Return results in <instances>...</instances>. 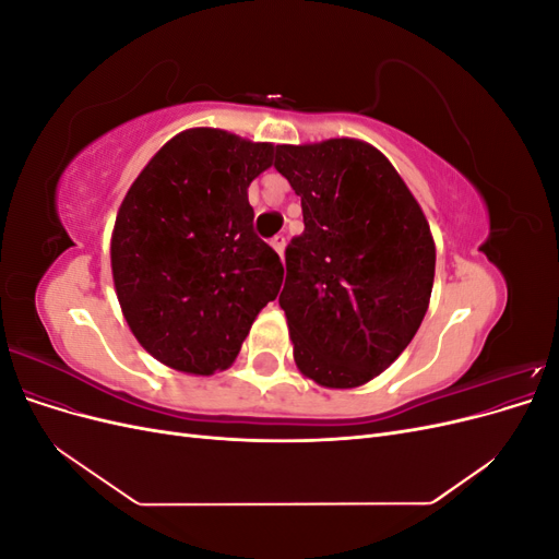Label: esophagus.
<instances>
[{"label": "esophagus", "instance_id": "1", "mask_svg": "<svg viewBox=\"0 0 559 559\" xmlns=\"http://www.w3.org/2000/svg\"><path fill=\"white\" fill-rule=\"evenodd\" d=\"M284 245H286V238H284V235H275V238L270 240V247H273V249L280 253V259L284 257Z\"/></svg>", "mask_w": 559, "mask_h": 559}]
</instances>
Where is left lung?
<instances>
[{"label":"left lung","instance_id":"8db88e82","mask_svg":"<svg viewBox=\"0 0 559 559\" xmlns=\"http://www.w3.org/2000/svg\"><path fill=\"white\" fill-rule=\"evenodd\" d=\"M275 170L300 195L280 306L300 373L366 384L396 361L427 314L436 247L427 216L376 146L280 144Z\"/></svg>","mask_w":559,"mask_h":559}]
</instances>
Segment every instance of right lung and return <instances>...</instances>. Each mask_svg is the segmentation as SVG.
I'll return each mask as SVG.
<instances>
[{"label":"right lung","instance_id":"obj_1","mask_svg":"<svg viewBox=\"0 0 559 559\" xmlns=\"http://www.w3.org/2000/svg\"><path fill=\"white\" fill-rule=\"evenodd\" d=\"M275 146L183 130L132 181L111 233V273L132 335L193 376L228 368L284 267L253 233L247 189Z\"/></svg>","mask_w":559,"mask_h":559}]
</instances>
